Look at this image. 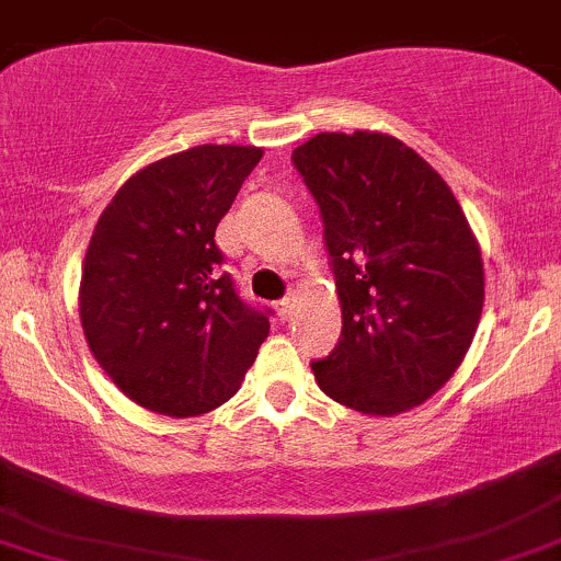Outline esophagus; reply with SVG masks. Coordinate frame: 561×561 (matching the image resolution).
I'll use <instances>...</instances> for the list:
<instances>
[{"label": "esophagus", "mask_w": 561, "mask_h": 561, "mask_svg": "<svg viewBox=\"0 0 561 561\" xmlns=\"http://www.w3.org/2000/svg\"><path fill=\"white\" fill-rule=\"evenodd\" d=\"M293 312H296V298L287 296V298H282V301H276V314H279L282 320H287Z\"/></svg>", "instance_id": "obj_1"}]
</instances>
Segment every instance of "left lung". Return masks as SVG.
Returning a JSON list of instances; mask_svg holds the SVG:
<instances>
[{"mask_svg":"<svg viewBox=\"0 0 561 561\" xmlns=\"http://www.w3.org/2000/svg\"><path fill=\"white\" fill-rule=\"evenodd\" d=\"M293 165L320 206L342 307V339L312 364L317 386L364 415L423 404L483 314V257L456 195L410 146L371 129L314 135Z\"/></svg>","mask_w":561,"mask_h":561,"instance_id":"left-lung-1","label":"left lung"}]
</instances>
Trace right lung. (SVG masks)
<instances>
[{
	"label": "right lung",
	"mask_w": 561,
	"mask_h": 561,
	"mask_svg": "<svg viewBox=\"0 0 561 561\" xmlns=\"http://www.w3.org/2000/svg\"><path fill=\"white\" fill-rule=\"evenodd\" d=\"M263 157L203 144L129 175L94 225L78 312L94 360L127 399L168 417L217 410L268 336L222 274L217 225Z\"/></svg>",
	"instance_id": "obj_1"
}]
</instances>
